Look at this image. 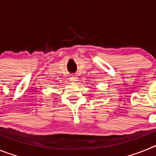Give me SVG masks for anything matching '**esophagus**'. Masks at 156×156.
Here are the masks:
<instances>
[{
  "label": "esophagus",
  "mask_w": 156,
  "mask_h": 156,
  "mask_svg": "<svg viewBox=\"0 0 156 156\" xmlns=\"http://www.w3.org/2000/svg\"><path fill=\"white\" fill-rule=\"evenodd\" d=\"M77 79H78V78H77V76H73L70 77V80L73 81V82L74 83H75L76 81H77Z\"/></svg>",
  "instance_id": "1"
}]
</instances>
